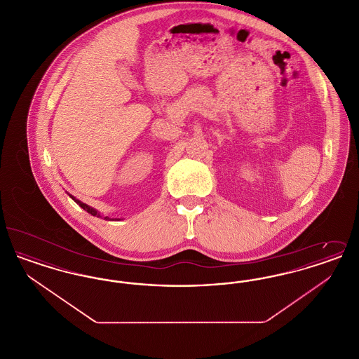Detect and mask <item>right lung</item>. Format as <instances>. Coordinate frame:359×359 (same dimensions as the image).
<instances>
[{
    "label": "right lung",
    "mask_w": 359,
    "mask_h": 359,
    "mask_svg": "<svg viewBox=\"0 0 359 359\" xmlns=\"http://www.w3.org/2000/svg\"><path fill=\"white\" fill-rule=\"evenodd\" d=\"M69 198H71L74 202H76V205H81V207H82L83 210H86L88 214H91V215H94V217H98V218H100V217L102 218V215H101V214H100V212H98L95 208H93V207H90V205H86V203L81 202V201H78V199H76V198H74L72 195H69ZM104 219H110V218H109V217H104Z\"/></svg>",
    "instance_id": "right-lung-1"
}]
</instances>
